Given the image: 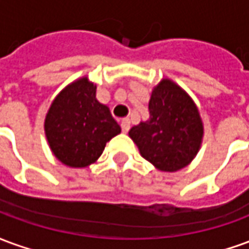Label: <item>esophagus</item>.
Here are the masks:
<instances>
[{"instance_id":"esophagus-1","label":"esophagus","mask_w":249,"mask_h":249,"mask_svg":"<svg viewBox=\"0 0 249 249\" xmlns=\"http://www.w3.org/2000/svg\"><path fill=\"white\" fill-rule=\"evenodd\" d=\"M121 129L124 133H128V130L130 129V120L129 119H124L121 121Z\"/></svg>"}]
</instances>
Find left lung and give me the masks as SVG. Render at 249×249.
Wrapping results in <instances>:
<instances>
[{
	"label": "left lung",
	"mask_w": 249,
	"mask_h": 249,
	"mask_svg": "<svg viewBox=\"0 0 249 249\" xmlns=\"http://www.w3.org/2000/svg\"><path fill=\"white\" fill-rule=\"evenodd\" d=\"M141 156L165 172L187 167L197 155L203 123L191 97L171 80L152 92L149 120L129 130Z\"/></svg>",
	"instance_id": "left-lung-1"
}]
</instances>
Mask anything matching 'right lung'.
Segmentation results:
<instances>
[{
  "label": "right lung",
  "instance_id": "add662e5",
  "mask_svg": "<svg viewBox=\"0 0 249 249\" xmlns=\"http://www.w3.org/2000/svg\"><path fill=\"white\" fill-rule=\"evenodd\" d=\"M121 132L108 107L96 98V85L84 77L66 87L52 104L45 133L54 156L68 167L84 168L101 156Z\"/></svg>",
  "mask_w": 249,
  "mask_h": 249
}]
</instances>
